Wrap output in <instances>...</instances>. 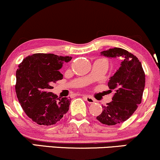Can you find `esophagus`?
Instances as JSON below:
<instances>
[{"label": "esophagus", "instance_id": "34e87169", "mask_svg": "<svg viewBox=\"0 0 160 160\" xmlns=\"http://www.w3.org/2000/svg\"><path fill=\"white\" fill-rule=\"evenodd\" d=\"M83 98H85V100L86 101V102H87L88 103H89V104H92V103H94V102H95V99L93 98L92 97L89 96V95H84Z\"/></svg>", "mask_w": 160, "mask_h": 160}]
</instances>
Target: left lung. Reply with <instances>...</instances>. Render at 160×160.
Masks as SVG:
<instances>
[{"label": "left lung", "mask_w": 160, "mask_h": 160, "mask_svg": "<svg viewBox=\"0 0 160 160\" xmlns=\"http://www.w3.org/2000/svg\"><path fill=\"white\" fill-rule=\"evenodd\" d=\"M108 58H119L120 68L110 78L108 86L114 90L112 101L103 106L96 119L108 126L120 123L128 120L141 104L145 86V74L136 56L121 48H112L101 52Z\"/></svg>", "instance_id": "obj_1"}]
</instances>
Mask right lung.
<instances>
[{
  "label": "right lung",
  "mask_w": 160,
  "mask_h": 160,
  "mask_svg": "<svg viewBox=\"0 0 160 160\" xmlns=\"http://www.w3.org/2000/svg\"><path fill=\"white\" fill-rule=\"evenodd\" d=\"M71 56L35 53L24 58L16 71V92L23 111L39 125L56 124L68 111L71 99L58 98L52 84L63 79L60 73Z\"/></svg>",
  "instance_id": "add662e5"
}]
</instances>
